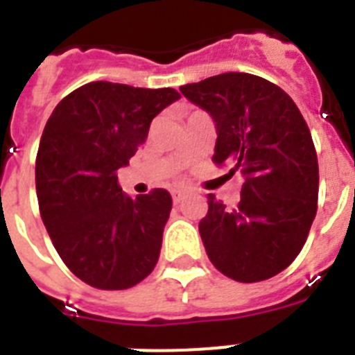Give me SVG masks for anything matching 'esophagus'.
<instances>
[{
    "mask_svg": "<svg viewBox=\"0 0 355 355\" xmlns=\"http://www.w3.org/2000/svg\"><path fill=\"white\" fill-rule=\"evenodd\" d=\"M184 195H186V191L184 189H171V197H173V202L178 204L180 200L184 198Z\"/></svg>",
    "mask_w": 355,
    "mask_h": 355,
    "instance_id": "34e87169",
    "label": "esophagus"
}]
</instances>
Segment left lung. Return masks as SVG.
<instances>
[{
	"mask_svg": "<svg viewBox=\"0 0 355 355\" xmlns=\"http://www.w3.org/2000/svg\"><path fill=\"white\" fill-rule=\"evenodd\" d=\"M180 93L217 128L213 162L244 178L237 206L207 195L198 224L213 266L239 282L281 273L306 243L318 211L319 166L312 135L293 100L275 83L224 73Z\"/></svg>",
	"mask_w": 355,
	"mask_h": 355,
	"instance_id": "1",
	"label": "left lung"
}]
</instances>
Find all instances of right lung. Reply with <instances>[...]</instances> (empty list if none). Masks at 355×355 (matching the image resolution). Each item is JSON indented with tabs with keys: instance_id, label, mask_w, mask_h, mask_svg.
Returning <instances> with one entry per match:
<instances>
[{
	"instance_id": "right-lung-1",
	"label": "right lung",
	"mask_w": 355,
	"mask_h": 355,
	"mask_svg": "<svg viewBox=\"0 0 355 355\" xmlns=\"http://www.w3.org/2000/svg\"><path fill=\"white\" fill-rule=\"evenodd\" d=\"M178 98L169 87L91 82L47 120L36 157L40 213L62 261L91 286L125 290L157 264L171 195L153 189L131 198L116 171L146 142L153 118Z\"/></svg>"
}]
</instances>
